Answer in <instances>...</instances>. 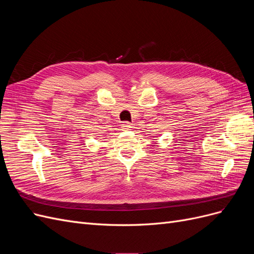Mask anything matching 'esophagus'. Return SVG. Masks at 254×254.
I'll return each mask as SVG.
<instances>
[{"label":"esophagus","mask_w":254,"mask_h":254,"mask_svg":"<svg viewBox=\"0 0 254 254\" xmlns=\"http://www.w3.org/2000/svg\"><path fill=\"white\" fill-rule=\"evenodd\" d=\"M122 128L124 129V130H129V129H131L132 128V126H131V124H130L129 122H124L122 124Z\"/></svg>","instance_id":"1"}]
</instances>
